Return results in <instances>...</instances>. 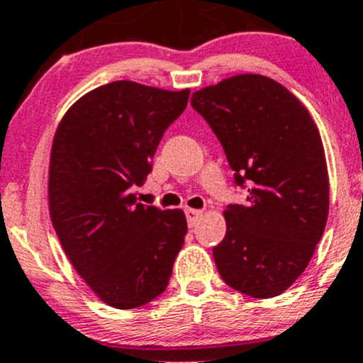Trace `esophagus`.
Masks as SVG:
<instances>
[{
    "label": "esophagus",
    "mask_w": 363,
    "mask_h": 363,
    "mask_svg": "<svg viewBox=\"0 0 363 363\" xmlns=\"http://www.w3.org/2000/svg\"><path fill=\"white\" fill-rule=\"evenodd\" d=\"M203 215L201 210H194V208H186V218H188L189 227L196 225V222L200 220V217Z\"/></svg>",
    "instance_id": "1"
}]
</instances>
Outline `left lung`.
I'll return each mask as SVG.
<instances>
[{
    "label": "left lung",
    "instance_id": "1",
    "mask_svg": "<svg viewBox=\"0 0 363 363\" xmlns=\"http://www.w3.org/2000/svg\"><path fill=\"white\" fill-rule=\"evenodd\" d=\"M225 151L246 205L224 210L225 238L213 248L227 286L253 298L284 293L305 272L324 234L329 174L320 134L289 89L240 74L191 96Z\"/></svg>",
    "mask_w": 363,
    "mask_h": 363
}]
</instances>
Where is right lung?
Wrapping results in <instances>:
<instances>
[{"label": "right lung", "mask_w": 363, "mask_h": 363, "mask_svg": "<svg viewBox=\"0 0 363 363\" xmlns=\"http://www.w3.org/2000/svg\"><path fill=\"white\" fill-rule=\"evenodd\" d=\"M189 89L115 81L81 96L51 145L48 205L63 252L101 301L129 310L165 291L188 222L138 203L167 127Z\"/></svg>", "instance_id": "1"}]
</instances>
